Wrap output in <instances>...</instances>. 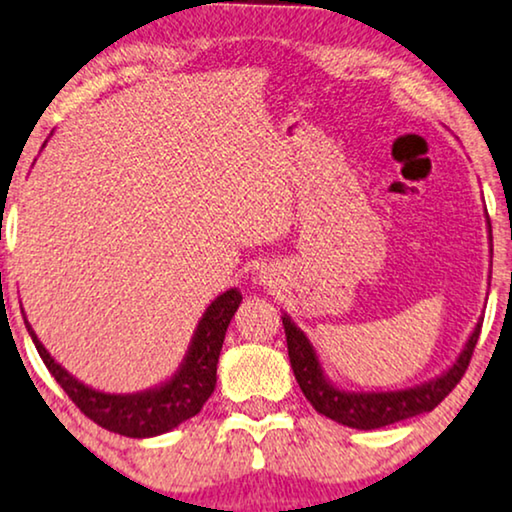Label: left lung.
Instances as JSON below:
<instances>
[{"instance_id":"8db88e82","label":"left lung","mask_w":512,"mask_h":512,"mask_svg":"<svg viewBox=\"0 0 512 512\" xmlns=\"http://www.w3.org/2000/svg\"><path fill=\"white\" fill-rule=\"evenodd\" d=\"M489 224V222H487ZM489 243H492V227H489ZM285 339H288V356L292 372L306 400L316 407L318 414L337 421V424L358 428V431H374V428L391 426L395 421H403L417 414L431 412L442 400L452 393V388L459 384L463 372L473 356L475 344H478L482 318L470 332L466 346H463L459 358L447 367L438 377L424 381V384L398 388V391H349L332 384L327 377L311 339L299 330L290 313L283 311Z\"/></svg>"}]
</instances>
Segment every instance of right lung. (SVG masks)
I'll list each match as a JSON object with an SVG mask.
<instances>
[{
  "mask_svg": "<svg viewBox=\"0 0 512 512\" xmlns=\"http://www.w3.org/2000/svg\"><path fill=\"white\" fill-rule=\"evenodd\" d=\"M241 299L238 288L217 295L203 311L189 349L175 374H170L159 386L138 393H105L86 386L84 381H79L63 365L56 363V358L44 349V344L34 335L32 325L27 323L25 311L23 318L27 332H30L32 342L53 379L88 419H93L107 431L126 435V438H154V435L173 431L182 421L196 417L213 395L224 335H227V327Z\"/></svg>",
  "mask_w": 512,
  "mask_h": 512,
  "instance_id": "right-lung-1",
  "label": "right lung"
}]
</instances>
